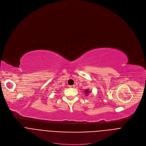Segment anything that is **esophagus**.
Listing matches in <instances>:
<instances>
[{"instance_id":"1","label":"esophagus","mask_w":146,"mask_h":146,"mask_svg":"<svg viewBox=\"0 0 146 146\" xmlns=\"http://www.w3.org/2000/svg\"><path fill=\"white\" fill-rule=\"evenodd\" d=\"M74 87H75V86H74V85H73V86H70V88H74Z\"/></svg>"}]
</instances>
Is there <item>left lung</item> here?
I'll return each mask as SVG.
<instances>
[{
    "label": "left lung",
    "instance_id": "left-lung-1",
    "mask_svg": "<svg viewBox=\"0 0 146 146\" xmlns=\"http://www.w3.org/2000/svg\"><path fill=\"white\" fill-rule=\"evenodd\" d=\"M91 90H86V91H84V92H85V93H86V95H88V94H89V92H91Z\"/></svg>",
    "mask_w": 146,
    "mask_h": 146
}]
</instances>
